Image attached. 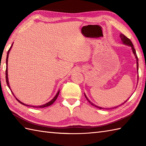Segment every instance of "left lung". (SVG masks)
<instances>
[{
  "mask_svg": "<svg viewBox=\"0 0 146 146\" xmlns=\"http://www.w3.org/2000/svg\"><path fill=\"white\" fill-rule=\"evenodd\" d=\"M120 39H121V41H122V43L123 44H125V45H127V46H130V47H131V48H132V52H133V53H134V56H135V59H136V63H137V71H138V69H139V63H138V58H137V54H136V52H135V48H134V46H133V44H132V42H131V40H130L129 38H127V37L125 36V35H123V34H120ZM138 78H139V76H138ZM85 97H86V98L87 99V100L88 101V102L89 103H90L91 104V105H94V107H97V108H100V109H111V108H102V107H98V106H97V105H95V104H94L92 103V102H90V100H88V98L86 97V95L85 94ZM129 99V98L127 99V100H125L124 102H123V103H122V105H123V104H125V102L127 101ZM120 105H118L117 107H119V106H120ZM114 107V108H116V107Z\"/></svg>",
  "mask_w": 146,
  "mask_h": 146,
  "instance_id": "1",
  "label": "left lung"
}]
</instances>
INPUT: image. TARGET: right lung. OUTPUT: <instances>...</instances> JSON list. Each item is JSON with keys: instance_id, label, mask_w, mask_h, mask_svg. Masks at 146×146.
<instances>
[{"instance_id": "1", "label": "right lung", "mask_w": 146, "mask_h": 146, "mask_svg": "<svg viewBox=\"0 0 146 146\" xmlns=\"http://www.w3.org/2000/svg\"><path fill=\"white\" fill-rule=\"evenodd\" d=\"M12 45H13V43H12V46H11V48H10V49H9V51H8V52H7V58H6V71H5V79H6V82H7V86H8V87L9 88V89L11 90V92H12V94H13V95L14 96V97L16 98V100L19 102V103H21V104H23V105H26V106H28V107H36V108H44V107H48V106H49V105H52V104L54 103V102H55V100H56V98H58V95H59V94H60V90H58V92H57V94H56V95L55 96H54V97L52 99V100H51V101H49V102H48V103H46V104H44V105H39V106H33V105H27V104H24V103H23V102H21L19 100H18V99L15 97V95H14V93L12 92V91L11 90V87H10V85H9V80H8V71H7V64H8V58H9V52H10V51H11V49L12 48Z\"/></svg>"}]
</instances>
